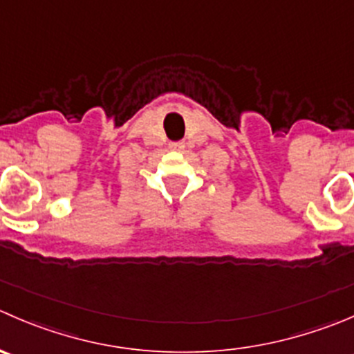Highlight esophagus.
<instances>
[{"label":"esophagus","mask_w":354,"mask_h":354,"mask_svg":"<svg viewBox=\"0 0 354 354\" xmlns=\"http://www.w3.org/2000/svg\"><path fill=\"white\" fill-rule=\"evenodd\" d=\"M169 149L174 150V152H181V150L185 149V145L181 142H173V143H169Z\"/></svg>","instance_id":"34e87169"}]
</instances>
